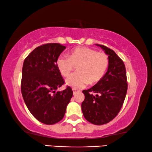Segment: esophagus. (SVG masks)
Returning a JSON list of instances; mask_svg holds the SVG:
<instances>
[{"instance_id": "esophagus-1", "label": "esophagus", "mask_w": 152, "mask_h": 152, "mask_svg": "<svg viewBox=\"0 0 152 152\" xmlns=\"http://www.w3.org/2000/svg\"><path fill=\"white\" fill-rule=\"evenodd\" d=\"M72 91H73V94L75 95L77 92H78L79 91L77 90V89H76V88H72Z\"/></svg>"}]
</instances>
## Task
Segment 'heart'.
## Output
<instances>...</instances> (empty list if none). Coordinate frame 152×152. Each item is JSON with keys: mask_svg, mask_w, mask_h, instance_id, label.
I'll return each instance as SVG.
<instances>
[{"mask_svg": "<svg viewBox=\"0 0 152 152\" xmlns=\"http://www.w3.org/2000/svg\"><path fill=\"white\" fill-rule=\"evenodd\" d=\"M57 67L62 76L68 77L77 66V72L68 77L66 81L68 86L83 88L87 84H94L104 75L109 66V58L104 53H98L87 47L72 49L69 57L61 55L57 59Z\"/></svg>", "mask_w": 152, "mask_h": 152, "instance_id": "heart-1", "label": "heart"}]
</instances>
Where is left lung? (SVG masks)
<instances>
[{
	"instance_id": "8db88e82",
	"label": "left lung",
	"mask_w": 152,
	"mask_h": 152,
	"mask_svg": "<svg viewBox=\"0 0 152 152\" xmlns=\"http://www.w3.org/2000/svg\"><path fill=\"white\" fill-rule=\"evenodd\" d=\"M96 45L108 55V70L95 86L82 91L85 99L82 103V111L89 122L102 125L111 121L119 113L126 97L127 82L122 60L113 50L103 45Z\"/></svg>"
}]
</instances>
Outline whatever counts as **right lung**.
Returning <instances> with one entry per match:
<instances>
[{"label": "right lung", "instance_id": "right-lung-1", "mask_svg": "<svg viewBox=\"0 0 152 152\" xmlns=\"http://www.w3.org/2000/svg\"><path fill=\"white\" fill-rule=\"evenodd\" d=\"M66 48L55 43L41 45L29 54L23 65L24 102L32 115L45 124H54L63 119L73 95L69 86L56 91L64 84L56 62Z\"/></svg>", "mask_w": 152, "mask_h": 152}]
</instances>
